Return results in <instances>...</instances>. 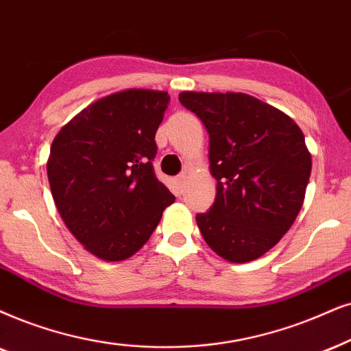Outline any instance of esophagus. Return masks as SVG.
Masks as SVG:
<instances>
[{
	"mask_svg": "<svg viewBox=\"0 0 351 351\" xmlns=\"http://www.w3.org/2000/svg\"><path fill=\"white\" fill-rule=\"evenodd\" d=\"M184 180H186V173H181V175H178V178H176V181H178L180 186H183Z\"/></svg>",
	"mask_w": 351,
	"mask_h": 351,
	"instance_id": "esophagus-1",
	"label": "esophagus"
}]
</instances>
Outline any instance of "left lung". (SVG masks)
Masks as SVG:
<instances>
[{
  "instance_id": "left-lung-1",
  "label": "left lung",
  "mask_w": 351,
  "mask_h": 351,
  "mask_svg": "<svg viewBox=\"0 0 351 351\" xmlns=\"http://www.w3.org/2000/svg\"><path fill=\"white\" fill-rule=\"evenodd\" d=\"M181 105L208 132L217 197L196 221L210 250L250 263L280 241L300 214L311 154L298 124L241 92H181Z\"/></svg>"
}]
</instances>
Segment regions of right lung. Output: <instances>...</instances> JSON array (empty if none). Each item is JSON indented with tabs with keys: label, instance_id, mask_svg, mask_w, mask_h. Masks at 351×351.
<instances>
[{
	"label": "right lung",
	"instance_id": "add662e5",
	"mask_svg": "<svg viewBox=\"0 0 351 351\" xmlns=\"http://www.w3.org/2000/svg\"><path fill=\"white\" fill-rule=\"evenodd\" d=\"M168 100L167 92L147 88L106 95L53 139V201L74 238L99 259L117 263L139 251L175 201L152 165Z\"/></svg>",
	"mask_w": 351,
	"mask_h": 351
}]
</instances>
